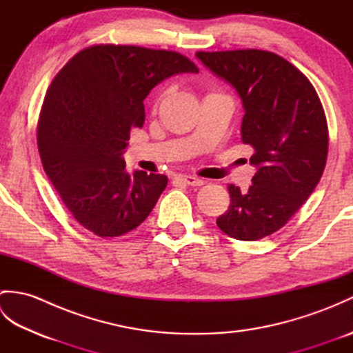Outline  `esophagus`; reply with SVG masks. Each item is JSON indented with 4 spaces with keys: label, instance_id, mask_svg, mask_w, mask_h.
<instances>
[{
    "label": "esophagus",
    "instance_id": "34e87169",
    "mask_svg": "<svg viewBox=\"0 0 353 353\" xmlns=\"http://www.w3.org/2000/svg\"><path fill=\"white\" fill-rule=\"evenodd\" d=\"M176 179H179V181L190 185V186H201L203 185V181L199 177H194V176H176Z\"/></svg>",
    "mask_w": 353,
    "mask_h": 353
}]
</instances>
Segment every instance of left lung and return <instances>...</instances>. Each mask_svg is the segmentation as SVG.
Here are the masks:
<instances>
[{
	"mask_svg": "<svg viewBox=\"0 0 353 353\" xmlns=\"http://www.w3.org/2000/svg\"><path fill=\"white\" fill-rule=\"evenodd\" d=\"M197 59L241 97V141L256 167L245 192L229 185V209L216 219L230 238L256 241L283 228L323 174L327 123L311 81L283 57L262 50L199 51Z\"/></svg>",
	"mask_w": 353,
	"mask_h": 353,
	"instance_id": "1",
	"label": "left lung"
}]
</instances>
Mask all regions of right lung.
<instances>
[{"mask_svg":"<svg viewBox=\"0 0 353 353\" xmlns=\"http://www.w3.org/2000/svg\"><path fill=\"white\" fill-rule=\"evenodd\" d=\"M199 72L176 51L94 45L52 79L37 123L43 170L81 226L101 238L138 228L167 188L163 174L125 171L132 127H142L144 100L162 80Z\"/></svg>","mask_w":353,"mask_h":353,"instance_id":"right-lung-1","label":"right lung"}]
</instances>
